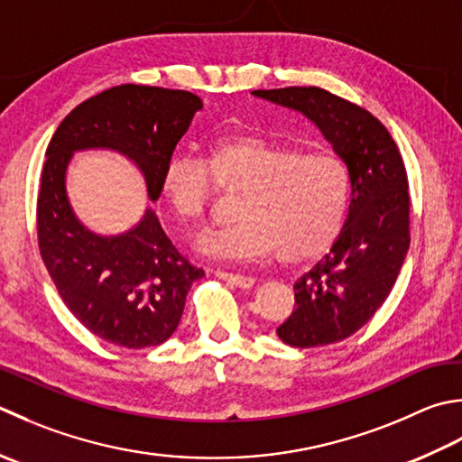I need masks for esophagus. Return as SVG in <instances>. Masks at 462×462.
<instances>
[{
    "label": "esophagus",
    "instance_id": "obj_1",
    "mask_svg": "<svg viewBox=\"0 0 462 462\" xmlns=\"http://www.w3.org/2000/svg\"><path fill=\"white\" fill-rule=\"evenodd\" d=\"M216 276H218L220 280H224V282H228L232 286L236 288H244V291H248V288L254 286V278L250 276H242V274H232V273H216Z\"/></svg>",
    "mask_w": 462,
    "mask_h": 462
}]
</instances>
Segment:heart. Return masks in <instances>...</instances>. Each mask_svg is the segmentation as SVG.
<instances>
[{
	"label": "heart",
	"instance_id": "obj_1",
	"mask_svg": "<svg viewBox=\"0 0 462 462\" xmlns=\"http://www.w3.org/2000/svg\"><path fill=\"white\" fill-rule=\"evenodd\" d=\"M242 192L238 222L214 230L198 244L220 262L278 258L288 264L327 252L345 222L348 171L330 152H304L291 142L238 134L206 143L200 162L171 158L160 192L180 222H202L216 188Z\"/></svg>",
	"mask_w": 462,
	"mask_h": 462
}]
</instances>
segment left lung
<instances>
[{"mask_svg":"<svg viewBox=\"0 0 462 462\" xmlns=\"http://www.w3.org/2000/svg\"><path fill=\"white\" fill-rule=\"evenodd\" d=\"M252 96L309 117L346 166V222L328 254L294 282L296 309L276 330L296 348L340 342L381 309L409 252L404 162L373 114L327 89H254Z\"/></svg>","mask_w":462,"mask_h":462,"instance_id":"obj_1","label":"left lung"}]
</instances>
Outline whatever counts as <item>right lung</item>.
Here are the masks:
<instances>
[{
	"mask_svg": "<svg viewBox=\"0 0 462 462\" xmlns=\"http://www.w3.org/2000/svg\"><path fill=\"white\" fill-rule=\"evenodd\" d=\"M200 110L202 99L184 89L116 86L63 117L45 152L38 196L43 264L69 312L110 345L138 350L166 342L204 273L176 250L150 204L120 234L81 224L68 196L69 162L86 150L120 153L140 170L156 202L162 171Z\"/></svg>",
	"mask_w": 462,
	"mask_h": 462,
	"instance_id": "1",
	"label": "right lung"
}]
</instances>
